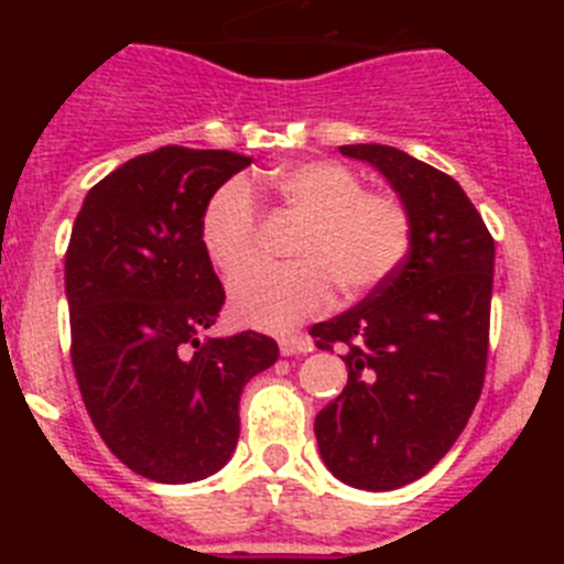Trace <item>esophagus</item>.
<instances>
[{"instance_id":"obj_1","label":"esophagus","mask_w":564,"mask_h":564,"mask_svg":"<svg viewBox=\"0 0 564 564\" xmlns=\"http://www.w3.org/2000/svg\"><path fill=\"white\" fill-rule=\"evenodd\" d=\"M279 350H282V356H299V352H311L313 341L307 336H282Z\"/></svg>"}]
</instances>
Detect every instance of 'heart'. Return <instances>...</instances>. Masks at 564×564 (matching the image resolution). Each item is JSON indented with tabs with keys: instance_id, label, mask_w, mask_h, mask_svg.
I'll return each mask as SVG.
<instances>
[{
	"instance_id": "heart-1",
	"label": "heart",
	"mask_w": 564,
	"mask_h": 564,
	"mask_svg": "<svg viewBox=\"0 0 564 564\" xmlns=\"http://www.w3.org/2000/svg\"><path fill=\"white\" fill-rule=\"evenodd\" d=\"M279 203L302 220L293 265H251L231 279L228 311L239 325L288 333L327 311L333 285L347 299L381 288L412 248L410 208L395 194L364 192V181L336 161L296 163L265 177ZM257 237V203L246 183L212 194L200 217V246L214 271L246 265Z\"/></svg>"
}]
</instances>
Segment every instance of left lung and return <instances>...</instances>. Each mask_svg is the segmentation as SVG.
Returning <instances> with one entry per match:
<instances>
[{
    "mask_svg": "<svg viewBox=\"0 0 564 564\" xmlns=\"http://www.w3.org/2000/svg\"><path fill=\"white\" fill-rule=\"evenodd\" d=\"M390 181L412 217L403 265L361 305L311 327L347 347V387L316 415L322 460L364 491L417 480L455 446L482 392L495 239L460 183L381 143L338 147Z\"/></svg>",
    "mask_w": 564,
    "mask_h": 564,
    "instance_id": "8db88e82",
    "label": "left lung"
}]
</instances>
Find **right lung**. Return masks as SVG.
I'll list each match as a JSON object with an SVG mask.
<instances>
[{
  "label": "right lung",
  "instance_id": "right-lung-1",
  "mask_svg": "<svg viewBox=\"0 0 564 564\" xmlns=\"http://www.w3.org/2000/svg\"><path fill=\"white\" fill-rule=\"evenodd\" d=\"M251 166L228 149L161 147L89 188L64 285L84 406L123 466L194 482L237 449L239 395L279 358L262 333L200 338L226 302L200 246L212 194Z\"/></svg>",
  "mask_w": 564,
  "mask_h": 564
}]
</instances>
